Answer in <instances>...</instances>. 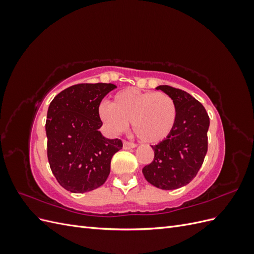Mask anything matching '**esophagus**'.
<instances>
[{"mask_svg":"<svg viewBox=\"0 0 254 254\" xmlns=\"http://www.w3.org/2000/svg\"><path fill=\"white\" fill-rule=\"evenodd\" d=\"M135 144L132 142H128V141H124L123 142V148L124 149H130V148H134L135 147Z\"/></svg>","mask_w":254,"mask_h":254,"instance_id":"esophagus-1","label":"esophagus"}]
</instances>
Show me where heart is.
<instances>
[{"instance_id": "b5f03b06", "label": "heart", "mask_w": 254, "mask_h": 254, "mask_svg": "<svg viewBox=\"0 0 254 254\" xmlns=\"http://www.w3.org/2000/svg\"><path fill=\"white\" fill-rule=\"evenodd\" d=\"M177 105L164 92L128 88L118 92L110 105L102 104L99 119L112 134H120L131 123L135 135L146 143H158L171 134L177 122Z\"/></svg>"}]
</instances>
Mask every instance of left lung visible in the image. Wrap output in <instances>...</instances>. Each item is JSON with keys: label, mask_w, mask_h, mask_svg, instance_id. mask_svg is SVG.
I'll return each instance as SVG.
<instances>
[{"label": "left lung", "mask_w": 254, "mask_h": 254, "mask_svg": "<svg viewBox=\"0 0 254 254\" xmlns=\"http://www.w3.org/2000/svg\"><path fill=\"white\" fill-rule=\"evenodd\" d=\"M156 89L174 98L178 113L171 134L151 145L155 158L142 172L156 188L176 190L189 184L200 170L207 151L210 118L202 104L188 92L170 86Z\"/></svg>", "instance_id": "8db88e82"}]
</instances>
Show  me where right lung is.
I'll list each match as a JSON object with an SVG mask.
<instances>
[{
  "mask_svg": "<svg viewBox=\"0 0 254 254\" xmlns=\"http://www.w3.org/2000/svg\"><path fill=\"white\" fill-rule=\"evenodd\" d=\"M113 83H79L61 91L48 110L45 131L48 159L58 183L72 193L99 188L110 174L111 159L123 147L119 139L105 137L99 128L102 99Z\"/></svg>",
  "mask_w": 254,
  "mask_h": 254,
  "instance_id": "add662e5",
  "label": "right lung"
}]
</instances>
